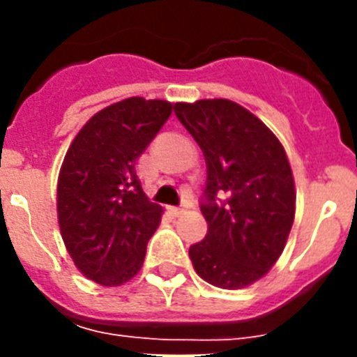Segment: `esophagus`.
<instances>
[{
  "label": "esophagus",
  "mask_w": 357,
  "mask_h": 357,
  "mask_svg": "<svg viewBox=\"0 0 357 357\" xmlns=\"http://www.w3.org/2000/svg\"><path fill=\"white\" fill-rule=\"evenodd\" d=\"M168 209H169V213L173 214V216H181V214L185 211L184 207H168Z\"/></svg>",
  "instance_id": "34e87169"
}]
</instances>
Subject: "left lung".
Listing matches in <instances>:
<instances>
[{"label":"left lung","instance_id":"obj_1","mask_svg":"<svg viewBox=\"0 0 357 357\" xmlns=\"http://www.w3.org/2000/svg\"><path fill=\"white\" fill-rule=\"evenodd\" d=\"M207 166L200 211L207 234L189 247L198 275L238 289L266 275L282 254L295 218V184L273 132L230 100L175 103Z\"/></svg>","mask_w":357,"mask_h":357}]
</instances>
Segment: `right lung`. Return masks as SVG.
<instances>
[{
  "instance_id": "1",
  "label": "right lung",
  "mask_w": 357,
  "mask_h": 357,
  "mask_svg": "<svg viewBox=\"0 0 357 357\" xmlns=\"http://www.w3.org/2000/svg\"><path fill=\"white\" fill-rule=\"evenodd\" d=\"M169 114V102L127 98L94 114L66 153L56 188L61 234L78 270L98 284H123L141 270L162 207L144 195L135 162Z\"/></svg>"
}]
</instances>
